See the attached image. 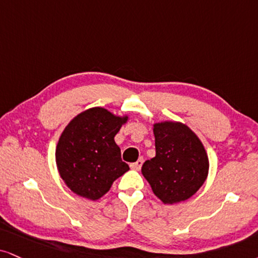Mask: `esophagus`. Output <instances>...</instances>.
I'll list each match as a JSON object with an SVG mask.
<instances>
[{"label":"esophagus","instance_id":"obj_1","mask_svg":"<svg viewBox=\"0 0 258 258\" xmlns=\"http://www.w3.org/2000/svg\"><path fill=\"white\" fill-rule=\"evenodd\" d=\"M142 164H144V159L141 158V159H139V160L136 161V163H133V164H130V168H132V170L139 171L140 168H141Z\"/></svg>","mask_w":258,"mask_h":258}]
</instances>
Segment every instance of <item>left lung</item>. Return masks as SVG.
I'll return each mask as SVG.
<instances>
[{"label": "left lung", "instance_id": "1", "mask_svg": "<svg viewBox=\"0 0 258 258\" xmlns=\"http://www.w3.org/2000/svg\"><path fill=\"white\" fill-rule=\"evenodd\" d=\"M153 134L155 157L145 161L142 174L165 205L186 201L208 177L205 146L186 124L176 120L154 123Z\"/></svg>", "mask_w": 258, "mask_h": 258}]
</instances>
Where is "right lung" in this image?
Listing matches in <instances>:
<instances>
[{
  "label": "right lung",
  "mask_w": 258,
  "mask_h": 258,
  "mask_svg": "<svg viewBox=\"0 0 258 258\" xmlns=\"http://www.w3.org/2000/svg\"><path fill=\"white\" fill-rule=\"evenodd\" d=\"M104 107L82 111L73 118L56 146L57 170L66 185L78 196L97 201L129 170L120 159L114 136L128 122Z\"/></svg>",
  "instance_id": "obj_1"
}]
</instances>
